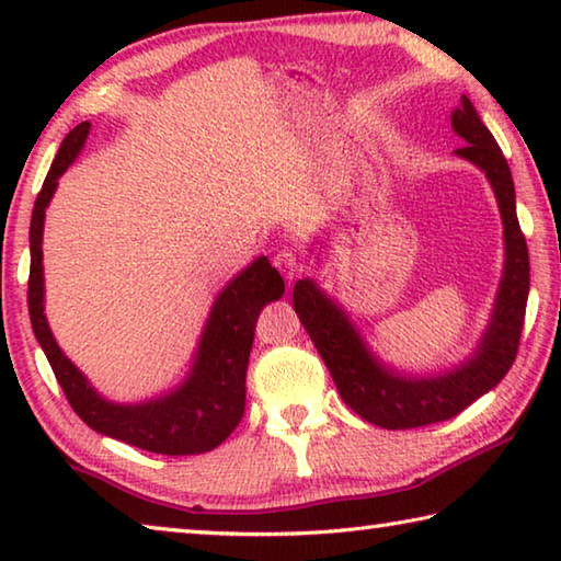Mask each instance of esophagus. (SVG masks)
<instances>
[{
	"mask_svg": "<svg viewBox=\"0 0 561 561\" xmlns=\"http://www.w3.org/2000/svg\"><path fill=\"white\" fill-rule=\"evenodd\" d=\"M274 267L282 272V277L287 282H294L304 272V262L299 260L297 252L291 250H282L274 254Z\"/></svg>",
	"mask_w": 561,
	"mask_h": 561,
	"instance_id": "34e87169",
	"label": "esophagus"
}]
</instances>
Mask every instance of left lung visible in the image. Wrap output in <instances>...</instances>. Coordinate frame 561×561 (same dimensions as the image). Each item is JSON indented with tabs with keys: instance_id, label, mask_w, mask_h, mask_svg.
I'll use <instances>...</instances> for the list:
<instances>
[{
	"instance_id": "8db88e82",
	"label": "left lung",
	"mask_w": 561,
	"mask_h": 561,
	"mask_svg": "<svg viewBox=\"0 0 561 561\" xmlns=\"http://www.w3.org/2000/svg\"><path fill=\"white\" fill-rule=\"evenodd\" d=\"M453 130L465 140L455 150L488 175L505 225V272L480 346L465 364L440 376H403L381 364L346 311L311 279L294 284V311L324 358L339 396L364 421L388 431L421 428L465 411L492 391L515 364L529 294V254L519 230L515 183L505 156L468 96L453 111Z\"/></svg>"
}]
</instances>
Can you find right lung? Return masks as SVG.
I'll return each instance as SVG.
<instances>
[{
	"label": "right lung",
	"instance_id": "obj_1",
	"mask_svg": "<svg viewBox=\"0 0 561 561\" xmlns=\"http://www.w3.org/2000/svg\"><path fill=\"white\" fill-rule=\"evenodd\" d=\"M91 123L76 126L56 153L42 193L34 203L30 227V317L34 336L54 368V376L83 423L101 435L160 455H197L220 445L242 421L244 378L250 351L264 304L279 299L284 279L267 257H257L227 284L207 317L193 368L175 391L146 403H111L96 393L87 376L76 368L56 344L44 317V264L42 237L44 213L59 178L66 173L89 138Z\"/></svg>",
	"mask_w": 561,
	"mask_h": 561
}]
</instances>
